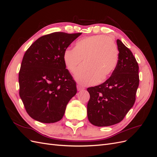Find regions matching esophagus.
I'll return each instance as SVG.
<instances>
[{
	"label": "esophagus",
	"mask_w": 157,
	"mask_h": 157,
	"mask_svg": "<svg viewBox=\"0 0 157 157\" xmlns=\"http://www.w3.org/2000/svg\"><path fill=\"white\" fill-rule=\"evenodd\" d=\"M77 88L78 91H81V90H84V88L82 87L81 86H80V85H77Z\"/></svg>",
	"instance_id": "34e87169"
}]
</instances>
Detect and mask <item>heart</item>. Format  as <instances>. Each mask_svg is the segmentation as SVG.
I'll return each instance as SVG.
<instances>
[{"label": "heart", "instance_id": "b5f03b06", "mask_svg": "<svg viewBox=\"0 0 157 157\" xmlns=\"http://www.w3.org/2000/svg\"><path fill=\"white\" fill-rule=\"evenodd\" d=\"M118 50L112 38L103 35H94L78 40L73 49L65 50L63 63L75 78L82 85H90L105 80L115 69Z\"/></svg>", "mask_w": 157, "mask_h": 157}]
</instances>
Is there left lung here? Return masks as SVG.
Here are the masks:
<instances>
[{
    "label": "left lung",
    "instance_id": "8db88e82",
    "mask_svg": "<svg viewBox=\"0 0 157 157\" xmlns=\"http://www.w3.org/2000/svg\"><path fill=\"white\" fill-rule=\"evenodd\" d=\"M118 60L112 75L105 82L87 89L90 98L87 105L90 122L96 126H109L120 122L133 107L139 86V66L129 48L117 40Z\"/></svg>",
    "mask_w": 157,
    "mask_h": 157
}]
</instances>
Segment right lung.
I'll use <instances>...</instances> for the list:
<instances>
[{"instance_id":"right-lung-1","label":"right lung","mask_w":157,"mask_h":157,"mask_svg":"<svg viewBox=\"0 0 157 157\" xmlns=\"http://www.w3.org/2000/svg\"><path fill=\"white\" fill-rule=\"evenodd\" d=\"M81 33L56 32L42 36L23 56L20 73V96L27 113L42 123L63 118L77 94L76 82L63 60L65 50Z\"/></svg>"}]
</instances>
